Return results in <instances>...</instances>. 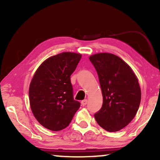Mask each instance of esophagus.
<instances>
[{
    "label": "esophagus",
    "mask_w": 160,
    "mask_h": 160,
    "mask_svg": "<svg viewBox=\"0 0 160 160\" xmlns=\"http://www.w3.org/2000/svg\"><path fill=\"white\" fill-rule=\"evenodd\" d=\"M87 104V100H84L82 101V105L83 106H85Z\"/></svg>",
    "instance_id": "34e87169"
}]
</instances>
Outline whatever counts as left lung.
<instances>
[{
	"instance_id": "left-lung-1",
	"label": "left lung",
	"mask_w": 160,
	"mask_h": 160,
	"mask_svg": "<svg viewBox=\"0 0 160 160\" xmlns=\"http://www.w3.org/2000/svg\"><path fill=\"white\" fill-rule=\"evenodd\" d=\"M89 60L98 73L102 95V106L95 118L104 130L117 132L128 125L138 110V80L131 68L114 54H95Z\"/></svg>"
}]
</instances>
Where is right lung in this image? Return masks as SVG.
<instances>
[{
  "mask_svg": "<svg viewBox=\"0 0 160 160\" xmlns=\"http://www.w3.org/2000/svg\"><path fill=\"white\" fill-rule=\"evenodd\" d=\"M82 58L62 52L46 60L30 82L29 99L34 117L44 128L61 130L71 123L80 102L73 99L71 76Z\"/></svg>",
  "mask_w": 160,
  "mask_h": 160,
  "instance_id": "right-lung-1",
  "label": "right lung"
}]
</instances>
